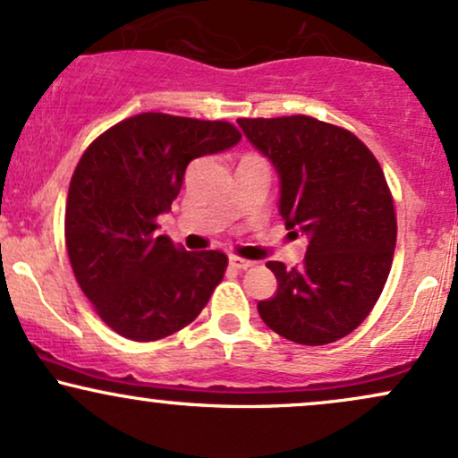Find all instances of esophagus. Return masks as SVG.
Segmentation results:
<instances>
[{
	"label": "esophagus",
	"mask_w": 458,
	"mask_h": 458,
	"mask_svg": "<svg viewBox=\"0 0 458 458\" xmlns=\"http://www.w3.org/2000/svg\"><path fill=\"white\" fill-rule=\"evenodd\" d=\"M254 265H256L254 260H245V259H239V256H230V267H233V269L247 271V269H251Z\"/></svg>",
	"instance_id": "esophagus-1"
}]
</instances>
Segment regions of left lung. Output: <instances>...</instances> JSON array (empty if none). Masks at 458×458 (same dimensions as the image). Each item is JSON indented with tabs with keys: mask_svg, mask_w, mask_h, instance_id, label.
Wrapping results in <instances>:
<instances>
[{
	"mask_svg": "<svg viewBox=\"0 0 458 458\" xmlns=\"http://www.w3.org/2000/svg\"><path fill=\"white\" fill-rule=\"evenodd\" d=\"M236 123L280 176L286 228L308 236L299 269L267 262L277 293L259 301L260 318L291 343H335L370 314L392 269L396 215L379 161L351 131L310 115Z\"/></svg>",
	"mask_w": 458,
	"mask_h": 458,
	"instance_id": "left-lung-1",
	"label": "left lung"
}]
</instances>
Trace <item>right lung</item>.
Here are the masks:
<instances>
[{
    "instance_id": "add662e5",
    "label": "right lung",
    "mask_w": 458,
    "mask_h": 458,
    "mask_svg": "<svg viewBox=\"0 0 458 458\" xmlns=\"http://www.w3.org/2000/svg\"><path fill=\"white\" fill-rule=\"evenodd\" d=\"M230 123L140 114L107 129L79 159L66 199V250L83 295L115 334L165 338L202 312L222 282V251H185L157 233L187 165L233 148Z\"/></svg>"
}]
</instances>
